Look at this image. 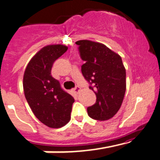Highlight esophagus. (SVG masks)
Returning a JSON list of instances; mask_svg holds the SVG:
<instances>
[{
  "label": "esophagus",
  "instance_id": "1",
  "mask_svg": "<svg viewBox=\"0 0 160 160\" xmlns=\"http://www.w3.org/2000/svg\"><path fill=\"white\" fill-rule=\"evenodd\" d=\"M80 92V88L79 87V86H77V87L74 88V92H75V93H77V94H78Z\"/></svg>",
  "mask_w": 160,
  "mask_h": 160
}]
</instances>
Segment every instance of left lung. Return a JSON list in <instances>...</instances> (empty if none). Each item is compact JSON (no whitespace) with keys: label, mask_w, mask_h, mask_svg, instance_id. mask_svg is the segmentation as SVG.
I'll use <instances>...</instances> for the list:
<instances>
[{"label":"left lung","mask_w":160,"mask_h":160,"mask_svg":"<svg viewBox=\"0 0 160 160\" xmlns=\"http://www.w3.org/2000/svg\"><path fill=\"white\" fill-rule=\"evenodd\" d=\"M76 44L85 62L82 74L96 95L95 103L88 107V114L95 120H108L120 109L126 89L122 58L101 43L80 40Z\"/></svg>","instance_id":"1"}]
</instances>
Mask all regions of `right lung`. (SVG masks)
Returning <instances> with one entry per match:
<instances>
[{"label":"right lung","mask_w":160,"mask_h":160,"mask_svg":"<svg viewBox=\"0 0 160 160\" xmlns=\"http://www.w3.org/2000/svg\"><path fill=\"white\" fill-rule=\"evenodd\" d=\"M68 50L63 45L43 47L31 58L23 75L25 98L35 117L50 128H61L71 118L74 98L51 75L53 62Z\"/></svg>","instance_id":"add662e5"}]
</instances>
